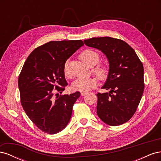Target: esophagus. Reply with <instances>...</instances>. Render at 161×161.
<instances>
[{
    "label": "esophagus",
    "instance_id": "obj_1",
    "mask_svg": "<svg viewBox=\"0 0 161 161\" xmlns=\"http://www.w3.org/2000/svg\"><path fill=\"white\" fill-rule=\"evenodd\" d=\"M86 95V92H81V95L82 96H85Z\"/></svg>",
    "mask_w": 161,
    "mask_h": 161
}]
</instances>
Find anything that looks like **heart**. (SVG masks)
Returning <instances> with one entry per match:
<instances>
[{
    "instance_id": "obj_1",
    "label": "heart",
    "mask_w": 161,
    "mask_h": 161,
    "mask_svg": "<svg viewBox=\"0 0 161 161\" xmlns=\"http://www.w3.org/2000/svg\"><path fill=\"white\" fill-rule=\"evenodd\" d=\"M80 60L86 65L91 67L95 66L99 62L100 57L99 53L91 49H86L82 52L79 56ZM64 74L65 76H69V65L68 62H66L63 67ZM92 72L99 77L101 80H106L109 75V68L103 64H99L92 69ZM97 79L95 77L80 78L75 80L72 83V88L75 91L86 92L95 88L97 85Z\"/></svg>"
}]
</instances>
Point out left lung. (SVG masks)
<instances>
[{
  "instance_id": "8db88e82",
  "label": "left lung",
  "mask_w": 161,
  "mask_h": 161,
  "mask_svg": "<svg viewBox=\"0 0 161 161\" xmlns=\"http://www.w3.org/2000/svg\"><path fill=\"white\" fill-rule=\"evenodd\" d=\"M85 44L103 52L108 59L109 75L97 94V114L106 124L116 126L128 121L137 109L144 89V67L135 51L123 40L92 37Z\"/></svg>"
}]
</instances>
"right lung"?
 Returning <instances> with one entry per match:
<instances>
[{
    "label": "right lung",
    "instance_id": "obj_1",
    "mask_svg": "<svg viewBox=\"0 0 161 161\" xmlns=\"http://www.w3.org/2000/svg\"><path fill=\"white\" fill-rule=\"evenodd\" d=\"M83 45L82 40L51 41L36 48L24 63L18 80L21 103L29 118L46 133L60 132L70 119L80 92L57 93L54 98L53 90L64 91V63Z\"/></svg>",
    "mask_w": 161,
    "mask_h": 161
}]
</instances>
